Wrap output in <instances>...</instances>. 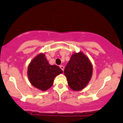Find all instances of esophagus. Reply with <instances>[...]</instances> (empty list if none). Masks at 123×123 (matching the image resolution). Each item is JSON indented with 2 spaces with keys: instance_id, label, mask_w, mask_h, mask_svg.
<instances>
[{
  "instance_id": "1",
  "label": "esophagus",
  "mask_w": 123,
  "mask_h": 123,
  "mask_svg": "<svg viewBox=\"0 0 123 123\" xmlns=\"http://www.w3.org/2000/svg\"><path fill=\"white\" fill-rule=\"evenodd\" d=\"M60 68H61V69L63 71L64 69V67L63 65H60Z\"/></svg>"
}]
</instances>
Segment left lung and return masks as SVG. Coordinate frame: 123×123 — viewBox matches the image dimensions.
<instances>
[{
  "label": "left lung",
  "mask_w": 123,
  "mask_h": 123,
  "mask_svg": "<svg viewBox=\"0 0 123 123\" xmlns=\"http://www.w3.org/2000/svg\"><path fill=\"white\" fill-rule=\"evenodd\" d=\"M69 86L74 91L82 90L91 78L92 65L89 59L82 52L72 55L64 69Z\"/></svg>",
  "instance_id": "1"
}]
</instances>
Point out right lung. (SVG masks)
Instances as JSON below:
<instances>
[{"mask_svg": "<svg viewBox=\"0 0 123 123\" xmlns=\"http://www.w3.org/2000/svg\"><path fill=\"white\" fill-rule=\"evenodd\" d=\"M62 73L63 70L58 66L49 63L44 54L36 56L28 67L27 74L30 83L43 91L50 88L55 77Z\"/></svg>", "mask_w": 123, "mask_h": 123, "instance_id": "obj_1", "label": "right lung"}]
</instances>
